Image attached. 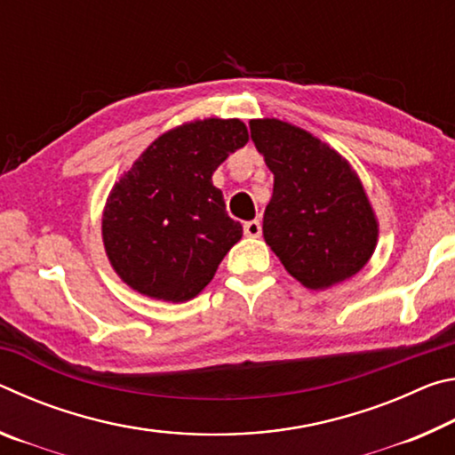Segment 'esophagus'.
<instances>
[{"label": "esophagus", "mask_w": 455, "mask_h": 455, "mask_svg": "<svg viewBox=\"0 0 455 455\" xmlns=\"http://www.w3.org/2000/svg\"><path fill=\"white\" fill-rule=\"evenodd\" d=\"M260 233H263V225H260L259 220H249L244 222V235L246 236H260Z\"/></svg>", "instance_id": "esophagus-1"}]
</instances>
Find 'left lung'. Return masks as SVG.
Returning a JSON list of instances; mask_svg holds the SVG:
<instances>
[{
	"label": "left lung",
	"mask_w": 455,
	"mask_h": 455,
	"mask_svg": "<svg viewBox=\"0 0 455 455\" xmlns=\"http://www.w3.org/2000/svg\"><path fill=\"white\" fill-rule=\"evenodd\" d=\"M251 138L275 174L263 235L283 267L309 289L355 275L373 255L377 220L347 160L287 122L251 120Z\"/></svg>",
	"instance_id": "left-lung-1"
}]
</instances>
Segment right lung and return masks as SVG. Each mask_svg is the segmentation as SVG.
Wrapping results in <instances>:
<instances>
[{
  "instance_id": "obj_1",
  "label": "right lung",
  "mask_w": 455,
  "mask_h": 455,
  "mask_svg": "<svg viewBox=\"0 0 455 455\" xmlns=\"http://www.w3.org/2000/svg\"><path fill=\"white\" fill-rule=\"evenodd\" d=\"M249 142L241 120H198L154 140L108 198L102 235L122 281L184 303L212 281L243 227L227 214L212 172Z\"/></svg>"
}]
</instances>
